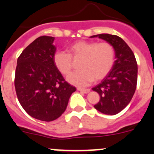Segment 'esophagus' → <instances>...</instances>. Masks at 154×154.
Here are the masks:
<instances>
[{"label":"esophagus","mask_w":154,"mask_h":154,"mask_svg":"<svg viewBox=\"0 0 154 154\" xmlns=\"http://www.w3.org/2000/svg\"><path fill=\"white\" fill-rule=\"evenodd\" d=\"M77 91H82V92L85 93V94H87V93H88L90 91V89L89 88H77Z\"/></svg>","instance_id":"esophagus-1"}]
</instances>
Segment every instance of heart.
Here are the masks:
<instances>
[{"mask_svg": "<svg viewBox=\"0 0 154 154\" xmlns=\"http://www.w3.org/2000/svg\"><path fill=\"white\" fill-rule=\"evenodd\" d=\"M68 52L59 51L54 54V63L63 75L67 76L73 68V60L81 59V70L72 73L67 80L74 86H87L94 80H100L109 73L114 65L116 53L113 46L106 42L80 40L70 45Z\"/></svg>", "mask_w": 154, "mask_h": 154, "instance_id": "1", "label": "heart"}]
</instances>
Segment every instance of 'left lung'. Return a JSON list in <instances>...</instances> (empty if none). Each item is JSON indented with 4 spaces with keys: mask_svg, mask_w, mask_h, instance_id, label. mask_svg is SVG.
<instances>
[{
    "mask_svg": "<svg viewBox=\"0 0 154 154\" xmlns=\"http://www.w3.org/2000/svg\"><path fill=\"white\" fill-rule=\"evenodd\" d=\"M98 37L113 46L116 60L108 74L92 90L100 95V100L94 106L100 112L116 115L131 100L137 84L138 66L133 52L127 43L116 35L103 33L91 35Z\"/></svg>",
    "mask_w": 154,
    "mask_h": 154,
    "instance_id": "left-lung-1",
    "label": "left lung"
}]
</instances>
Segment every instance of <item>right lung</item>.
Masks as SVG:
<instances>
[{
  "label": "right lung",
  "mask_w": 154,
  "mask_h": 154,
  "mask_svg": "<svg viewBox=\"0 0 154 154\" xmlns=\"http://www.w3.org/2000/svg\"><path fill=\"white\" fill-rule=\"evenodd\" d=\"M54 38L43 35L34 40L19 56L15 69V87L19 103L31 117L44 122L60 117L76 91L54 65Z\"/></svg>",
  "instance_id": "1"
}]
</instances>
